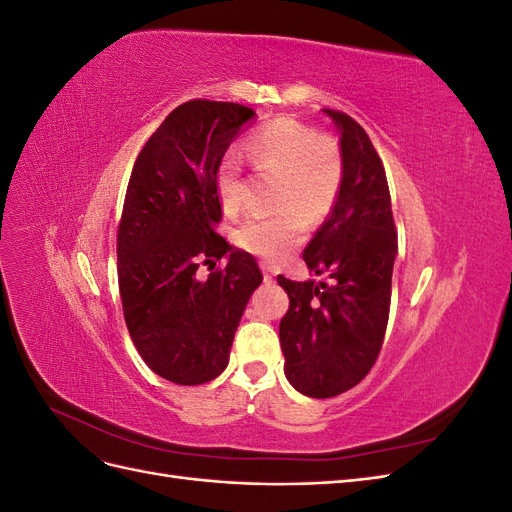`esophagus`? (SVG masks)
<instances>
[{"mask_svg":"<svg viewBox=\"0 0 512 512\" xmlns=\"http://www.w3.org/2000/svg\"><path fill=\"white\" fill-rule=\"evenodd\" d=\"M260 269H262V277H265V282H273L277 271L269 265V262H260Z\"/></svg>","mask_w":512,"mask_h":512,"instance_id":"esophagus-1","label":"esophagus"}]
</instances>
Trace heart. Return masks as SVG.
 Returning a JSON list of instances; mask_svg holds the SVG:
<instances>
[{"label": "heart", "instance_id": "obj_1", "mask_svg": "<svg viewBox=\"0 0 512 512\" xmlns=\"http://www.w3.org/2000/svg\"><path fill=\"white\" fill-rule=\"evenodd\" d=\"M247 151L260 175L280 177L275 207L286 213L245 220L235 230V243L247 254L280 262L303 241V218L318 224L331 211L344 181L342 149L307 123L280 117L252 136ZM215 188L226 213H237L245 205L243 166L232 153L218 166Z\"/></svg>", "mask_w": 512, "mask_h": 512}]
</instances>
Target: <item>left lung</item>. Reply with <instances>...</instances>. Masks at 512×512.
<instances>
[{
	"mask_svg": "<svg viewBox=\"0 0 512 512\" xmlns=\"http://www.w3.org/2000/svg\"><path fill=\"white\" fill-rule=\"evenodd\" d=\"M339 128L344 181L335 207L303 252L305 265L327 282H292L280 322L284 374L299 393L335 397L374 367L391 309L397 230L389 183L376 147L350 115L324 108Z\"/></svg>",
	"mask_w": 512,
	"mask_h": 512,
	"instance_id": "1",
	"label": "left lung"
}]
</instances>
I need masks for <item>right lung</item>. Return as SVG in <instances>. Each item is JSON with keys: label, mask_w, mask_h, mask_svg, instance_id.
Masks as SVG:
<instances>
[{"label": "right lung", "mask_w": 512, "mask_h": 512, "mask_svg": "<svg viewBox=\"0 0 512 512\" xmlns=\"http://www.w3.org/2000/svg\"><path fill=\"white\" fill-rule=\"evenodd\" d=\"M256 113L235 102L179 104L134 162L117 228V280L132 342L151 371L183 386L218 378L262 273L252 254L215 232V173ZM224 270L195 280L200 264Z\"/></svg>", "instance_id": "right-lung-1"}]
</instances>
